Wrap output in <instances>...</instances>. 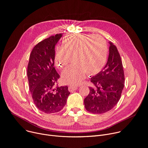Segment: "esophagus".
<instances>
[{"label":"esophagus","mask_w":148,"mask_h":148,"mask_svg":"<svg viewBox=\"0 0 148 148\" xmlns=\"http://www.w3.org/2000/svg\"><path fill=\"white\" fill-rule=\"evenodd\" d=\"M78 88L77 86H71L69 87V91L71 92H73L75 90H76Z\"/></svg>","instance_id":"1"}]
</instances>
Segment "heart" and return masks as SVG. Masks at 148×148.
Instances as JSON below:
<instances>
[{
    "mask_svg": "<svg viewBox=\"0 0 148 148\" xmlns=\"http://www.w3.org/2000/svg\"><path fill=\"white\" fill-rule=\"evenodd\" d=\"M63 45L55 51V62L59 68H65L73 56V65L62 73L64 82L72 86L80 83L86 72L89 75L99 73L107 60V46L100 36L80 34H68L62 40Z\"/></svg>",
    "mask_w": 148,
    "mask_h": 148,
    "instance_id": "heart-1",
    "label": "heart"
}]
</instances>
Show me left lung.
<instances>
[{"label": "left lung", "mask_w": 148, "mask_h": 148, "mask_svg": "<svg viewBox=\"0 0 148 148\" xmlns=\"http://www.w3.org/2000/svg\"><path fill=\"white\" fill-rule=\"evenodd\" d=\"M109 55L101 71L90 79L93 87L84 100L85 108L93 114L111 110L119 102L124 87V73L121 56L115 45L108 42Z\"/></svg>", "instance_id": "obj_1"}]
</instances>
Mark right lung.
<instances>
[{
	"instance_id": "add662e5",
	"label": "right lung",
	"mask_w": 148,
	"mask_h": 148,
	"mask_svg": "<svg viewBox=\"0 0 148 148\" xmlns=\"http://www.w3.org/2000/svg\"><path fill=\"white\" fill-rule=\"evenodd\" d=\"M62 34L44 40L33 49L27 67L29 88L34 103L41 111L52 114L60 111L70 95L66 86L54 88L60 78L54 68L55 47Z\"/></svg>"
}]
</instances>
